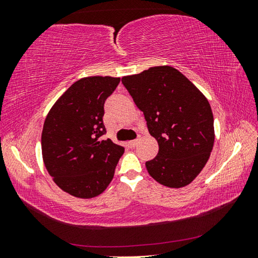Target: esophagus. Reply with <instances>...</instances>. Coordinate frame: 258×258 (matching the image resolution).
Returning a JSON list of instances; mask_svg holds the SVG:
<instances>
[{
    "instance_id": "esophagus-1",
    "label": "esophagus",
    "mask_w": 258,
    "mask_h": 258,
    "mask_svg": "<svg viewBox=\"0 0 258 258\" xmlns=\"http://www.w3.org/2000/svg\"><path fill=\"white\" fill-rule=\"evenodd\" d=\"M138 142H139V140H132V141L128 142V146H130L131 148H134L135 146L138 145Z\"/></svg>"
}]
</instances>
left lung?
I'll list each match as a JSON object with an SVG mask.
<instances>
[{
    "mask_svg": "<svg viewBox=\"0 0 258 258\" xmlns=\"http://www.w3.org/2000/svg\"><path fill=\"white\" fill-rule=\"evenodd\" d=\"M121 83L143 111L159 150L146 167L169 187L185 186L202 172L214 146V117L208 100L177 69L151 67Z\"/></svg>",
    "mask_w": 258,
    "mask_h": 258,
    "instance_id": "1",
    "label": "left lung"
}]
</instances>
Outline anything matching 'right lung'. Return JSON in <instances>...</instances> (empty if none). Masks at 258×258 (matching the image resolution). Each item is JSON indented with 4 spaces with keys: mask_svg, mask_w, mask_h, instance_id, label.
<instances>
[{
    "mask_svg": "<svg viewBox=\"0 0 258 258\" xmlns=\"http://www.w3.org/2000/svg\"><path fill=\"white\" fill-rule=\"evenodd\" d=\"M120 78L93 76L77 81L47 113L42 132L44 165L60 189L93 198L111 182L124 147L110 139L102 117L104 102Z\"/></svg>",
    "mask_w": 258,
    "mask_h": 258,
    "instance_id": "right-lung-1",
    "label": "right lung"
}]
</instances>
